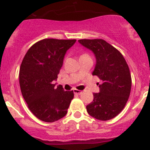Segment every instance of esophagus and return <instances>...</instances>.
I'll use <instances>...</instances> for the list:
<instances>
[{
  "label": "esophagus",
  "instance_id": "esophagus-1",
  "mask_svg": "<svg viewBox=\"0 0 150 150\" xmlns=\"http://www.w3.org/2000/svg\"><path fill=\"white\" fill-rule=\"evenodd\" d=\"M74 93H76V94H79V95L82 93V91H81V90H76V89H74Z\"/></svg>",
  "mask_w": 150,
  "mask_h": 150
}]
</instances>
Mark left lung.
Here are the masks:
<instances>
[{
    "label": "left lung",
    "instance_id": "obj_1",
    "mask_svg": "<svg viewBox=\"0 0 150 150\" xmlns=\"http://www.w3.org/2000/svg\"><path fill=\"white\" fill-rule=\"evenodd\" d=\"M84 47L93 53L96 65L92 74L101 83L100 92L86 106L89 115L99 120L114 118L123 110L130 93L132 80L129 69L121 53L102 39L79 40Z\"/></svg>",
    "mask_w": 150,
    "mask_h": 150
}]
</instances>
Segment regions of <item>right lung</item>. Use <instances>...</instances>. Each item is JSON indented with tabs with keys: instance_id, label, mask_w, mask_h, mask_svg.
Wrapping results in <instances>:
<instances>
[{
	"instance_id": "1",
	"label": "right lung",
	"mask_w": 150,
	"mask_h": 150,
	"mask_svg": "<svg viewBox=\"0 0 150 150\" xmlns=\"http://www.w3.org/2000/svg\"><path fill=\"white\" fill-rule=\"evenodd\" d=\"M76 40L44 39L30 48L23 59L19 72L22 95L34 116L52 122L65 117L74 96L56 86L67 51Z\"/></svg>"
}]
</instances>
